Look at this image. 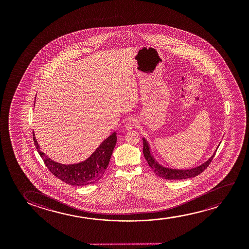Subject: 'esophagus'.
Returning <instances> with one entry per match:
<instances>
[{"label": "esophagus", "instance_id": "esophagus-1", "mask_svg": "<svg viewBox=\"0 0 249 249\" xmlns=\"http://www.w3.org/2000/svg\"><path fill=\"white\" fill-rule=\"evenodd\" d=\"M136 120L133 119V118H130V119L127 120V122L125 124V126H126V129H132L134 126H136Z\"/></svg>", "mask_w": 249, "mask_h": 249}]
</instances>
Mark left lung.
Here are the masks:
<instances>
[{
	"mask_svg": "<svg viewBox=\"0 0 249 249\" xmlns=\"http://www.w3.org/2000/svg\"><path fill=\"white\" fill-rule=\"evenodd\" d=\"M143 153L145 160L151 167V169L155 172L159 177L163 178L165 179H174V180H179V179H186L190 178H194L201 174L203 171L211 163L212 160L213 159L215 156V152L209 160H207L205 163L197 167H195L192 169L188 170H176V169H169L166 167H161L157 163L156 160H154L153 157L150 155V148L149 144L147 143L146 140L143 139Z\"/></svg>",
	"mask_w": 249,
	"mask_h": 249,
	"instance_id": "1",
	"label": "left lung"
}]
</instances>
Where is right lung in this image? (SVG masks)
<instances>
[{
  "mask_svg": "<svg viewBox=\"0 0 249 249\" xmlns=\"http://www.w3.org/2000/svg\"><path fill=\"white\" fill-rule=\"evenodd\" d=\"M33 140L35 146L44 161L45 165L55 177L66 184L82 186L93 184L102 178L109 165L113 150L116 146V133H112L106 140H104L88 160L73 165H64L55 162L54 160L48 158L41 151L34 133Z\"/></svg>",
  "mask_w": 249,
  "mask_h": 249,
  "instance_id": "right-lung-1",
  "label": "right lung"
}]
</instances>
